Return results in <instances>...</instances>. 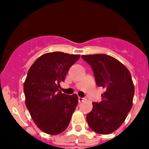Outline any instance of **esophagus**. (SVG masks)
<instances>
[{"instance_id": "34e87169", "label": "esophagus", "mask_w": 149, "mask_h": 149, "mask_svg": "<svg viewBox=\"0 0 149 149\" xmlns=\"http://www.w3.org/2000/svg\"><path fill=\"white\" fill-rule=\"evenodd\" d=\"M84 100V98L78 97V101H79V103H81V102H83Z\"/></svg>"}]
</instances>
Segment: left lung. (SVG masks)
<instances>
[{
	"label": "left lung",
	"mask_w": 149,
	"mask_h": 149,
	"mask_svg": "<svg viewBox=\"0 0 149 149\" xmlns=\"http://www.w3.org/2000/svg\"><path fill=\"white\" fill-rule=\"evenodd\" d=\"M91 65L96 84L105 90L99 103H93L87 113L89 127L98 134L115 132L127 118L133 103L134 86L129 70L118 59L105 54L84 55Z\"/></svg>",
	"instance_id": "obj_1"
}]
</instances>
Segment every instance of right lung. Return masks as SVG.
<instances>
[{
	"label": "right lung",
	"instance_id": "obj_1",
	"mask_svg": "<svg viewBox=\"0 0 149 149\" xmlns=\"http://www.w3.org/2000/svg\"><path fill=\"white\" fill-rule=\"evenodd\" d=\"M79 56L61 52L45 53L28 72L24 84L25 105L37 127L46 134L64 132L77 107V94L66 95L58 88Z\"/></svg>",
	"mask_w": 149,
	"mask_h": 149
}]
</instances>
